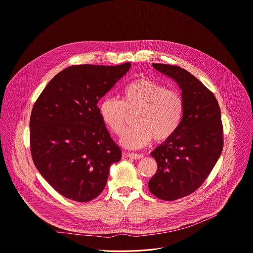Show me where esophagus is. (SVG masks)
I'll return each instance as SVG.
<instances>
[{"label": "esophagus", "instance_id": "esophagus-1", "mask_svg": "<svg viewBox=\"0 0 253 253\" xmlns=\"http://www.w3.org/2000/svg\"><path fill=\"white\" fill-rule=\"evenodd\" d=\"M127 156H128L129 158H131V159L137 160V159H141V158L143 157V154H139V153H128Z\"/></svg>", "mask_w": 253, "mask_h": 253}]
</instances>
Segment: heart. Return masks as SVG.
I'll return each mask as SVG.
<instances>
[{"label": "heart", "instance_id": "heart-1", "mask_svg": "<svg viewBox=\"0 0 253 253\" xmlns=\"http://www.w3.org/2000/svg\"><path fill=\"white\" fill-rule=\"evenodd\" d=\"M121 101L104 99L99 112L102 121L115 135L120 136L126 128L130 116L135 114L134 127L122 136L121 143L137 149L154 139L160 143L175 134L185 112V100L178 90L152 79L139 77L130 81L121 90Z\"/></svg>", "mask_w": 253, "mask_h": 253}]
</instances>
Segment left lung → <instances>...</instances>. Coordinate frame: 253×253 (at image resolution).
Here are the masks:
<instances>
[{"mask_svg": "<svg viewBox=\"0 0 253 253\" xmlns=\"http://www.w3.org/2000/svg\"><path fill=\"white\" fill-rule=\"evenodd\" d=\"M180 86L185 112L179 128L151 156L157 171L148 182L158 199L174 201L197 191L210 174L223 149V125L219 104L212 91L177 65L153 63Z\"/></svg>", "mask_w": 253, "mask_h": 253, "instance_id": "8db88e82", "label": "left lung"}]
</instances>
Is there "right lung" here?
<instances>
[{
    "instance_id": "add662e5",
    "label": "right lung",
    "mask_w": 253,
    "mask_h": 253,
    "mask_svg": "<svg viewBox=\"0 0 253 253\" xmlns=\"http://www.w3.org/2000/svg\"><path fill=\"white\" fill-rule=\"evenodd\" d=\"M119 65L77 64L58 73L34 103L30 151L41 175L63 197L88 202L104 190L121 159L102 121L98 102L128 71Z\"/></svg>"
}]
</instances>
